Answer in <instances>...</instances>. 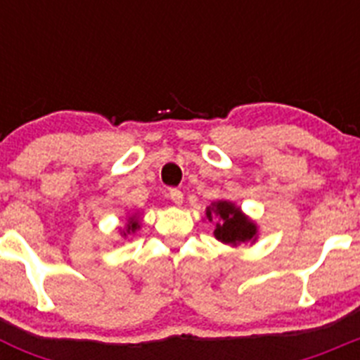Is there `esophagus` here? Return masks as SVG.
<instances>
[{
    "label": "esophagus",
    "instance_id": "1",
    "mask_svg": "<svg viewBox=\"0 0 360 360\" xmlns=\"http://www.w3.org/2000/svg\"><path fill=\"white\" fill-rule=\"evenodd\" d=\"M169 198L174 205H182L184 203V193L180 189H171L169 191Z\"/></svg>",
    "mask_w": 360,
    "mask_h": 360
}]
</instances>
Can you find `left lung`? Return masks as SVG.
Listing matches in <instances>:
<instances>
[{"mask_svg": "<svg viewBox=\"0 0 360 360\" xmlns=\"http://www.w3.org/2000/svg\"><path fill=\"white\" fill-rule=\"evenodd\" d=\"M205 219L214 224V238L231 247L254 245L259 236V227L250 216L241 211L231 200H216L205 209Z\"/></svg>", "mask_w": 360, "mask_h": 360, "instance_id": "left-lung-1", "label": "left lung"}]
</instances>
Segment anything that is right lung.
<instances>
[{
    "instance_id": "obj_1",
    "label": "right lung",
    "mask_w": 360,
    "mask_h": 360,
    "mask_svg": "<svg viewBox=\"0 0 360 360\" xmlns=\"http://www.w3.org/2000/svg\"><path fill=\"white\" fill-rule=\"evenodd\" d=\"M141 212H135V214L128 216V221H126V225H124L122 229H120V236L126 238L129 236V234H135L139 229H141Z\"/></svg>"
}]
</instances>
